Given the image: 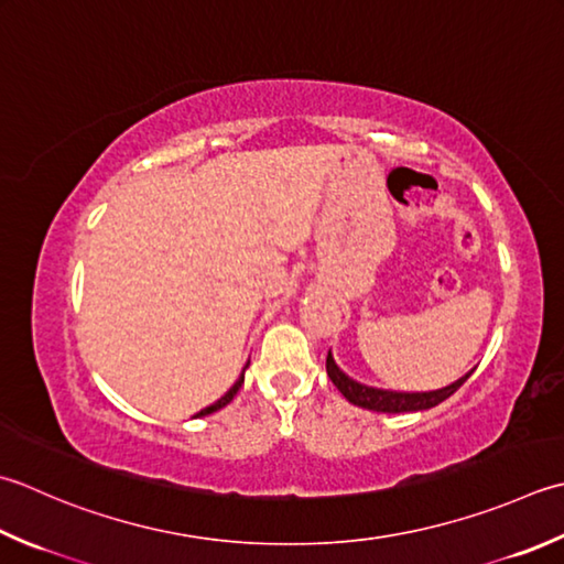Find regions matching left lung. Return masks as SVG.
<instances>
[{
	"instance_id": "left-lung-1",
	"label": "left lung",
	"mask_w": 564,
	"mask_h": 564,
	"mask_svg": "<svg viewBox=\"0 0 564 564\" xmlns=\"http://www.w3.org/2000/svg\"><path fill=\"white\" fill-rule=\"evenodd\" d=\"M471 371H467L465 377L457 379L455 383L443 386V389H435V391H391V389H377V386H367L357 379H351L349 373H345L337 367L333 351H327V377L333 379L337 391L345 395L349 403L367 408V411H373V413L427 411V408H435L437 403L449 399V395L471 377Z\"/></svg>"
}]
</instances>
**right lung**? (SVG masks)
I'll return each mask as SVG.
<instances>
[{"instance_id":"1","label":"right lung","mask_w":564,"mask_h":564,"mask_svg":"<svg viewBox=\"0 0 564 564\" xmlns=\"http://www.w3.org/2000/svg\"><path fill=\"white\" fill-rule=\"evenodd\" d=\"M247 367H249V361H247ZM247 367L245 369H241V373H239V379L235 381V386H231V389L223 395V399H219V401H215L213 405H207V408H203V411L200 413H197L195 417H200V415H209V413H215V411H219V408H225L231 399H235V395H237V391L241 389V383H245V371H247Z\"/></svg>"}]
</instances>
